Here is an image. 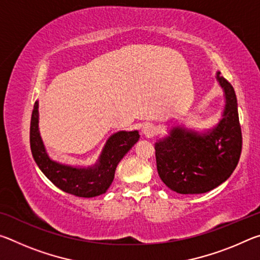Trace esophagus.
Listing matches in <instances>:
<instances>
[{
    "label": "esophagus",
    "instance_id": "34e87169",
    "mask_svg": "<svg viewBox=\"0 0 260 260\" xmlns=\"http://www.w3.org/2000/svg\"><path fill=\"white\" fill-rule=\"evenodd\" d=\"M142 133L146 135L147 138H152V136L157 133V128L155 127V125L150 124V122H148V124L143 125Z\"/></svg>",
    "mask_w": 260,
    "mask_h": 260
}]
</instances>
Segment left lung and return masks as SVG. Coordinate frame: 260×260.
Masks as SVG:
<instances>
[{"label": "left lung", "instance_id": "1", "mask_svg": "<svg viewBox=\"0 0 260 260\" xmlns=\"http://www.w3.org/2000/svg\"><path fill=\"white\" fill-rule=\"evenodd\" d=\"M226 95L223 118L203 135L173 128L170 136L156 143L159 178L171 190L179 193H203L225 182L239 164L242 131L234 88L217 74Z\"/></svg>", "mask_w": 260, "mask_h": 260}]
</instances>
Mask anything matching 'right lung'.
<instances>
[{
	"label": "right lung",
	"instance_id": "1",
	"mask_svg": "<svg viewBox=\"0 0 260 260\" xmlns=\"http://www.w3.org/2000/svg\"><path fill=\"white\" fill-rule=\"evenodd\" d=\"M38 121V102H35L29 127L30 151L35 162L56 187L78 197H95L107 191L113 181L117 165L140 139L138 131L119 132L108 140L98 164L88 169H77L58 164L48 157Z\"/></svg>",
	"mask_w": 260,
	"mask_h": 260
}]
</instances>
